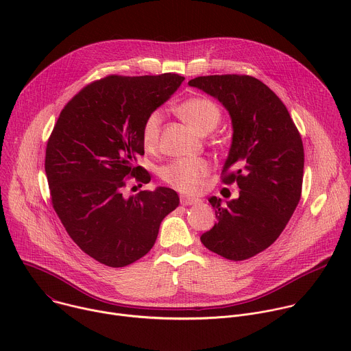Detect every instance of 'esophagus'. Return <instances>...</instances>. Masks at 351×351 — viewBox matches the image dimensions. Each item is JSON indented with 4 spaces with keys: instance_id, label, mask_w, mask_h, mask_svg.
Returning <instances> with one entry per match:
<instances>
[{
    "instance_id": "34e87169",
    "label": "esophagus",
    "mask_w": 351,
    "mask_h": 351,
    "mask_svg": "<svg viewBox=\"0 0 351 351\" xmlns=\"http://www.w3.org/2000/svg\"><path fill=\"white\" fill-rule=\"evenodd\" d=\"M197 203H199L198 198L189 197V195H180V204L182 206H194Z\"/></svg>"
}]
</instances>
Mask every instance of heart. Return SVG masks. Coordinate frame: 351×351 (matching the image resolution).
I'll list each match as a JSON object with an SVG mask.
<instances>
[{
    "instance_id": "obj_1",
    "label": "heart",
    "mask_w": 351,
    "mask_h": 351,
    "mask_svg": "<svg viewBox=\"0 0 351 351\" xmlns=\"http://www.w3.org/2000/svg\"><path fill=\"white\" fill-rule=\"evenodd\" d=\"M178 115L198 133L206 134L217 128L221 121V110L207 97H190L176 106ZM162 114L153 111L141 128V140L145 148L153 149L158 144ZM211 171L206 158H178L161 168V179L175 190L184 194H197L204 187V180Z\"/></svg>"
}]
</instances>
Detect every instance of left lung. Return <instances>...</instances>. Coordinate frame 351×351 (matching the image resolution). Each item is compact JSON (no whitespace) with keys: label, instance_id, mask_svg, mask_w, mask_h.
Segmentation results:
<instances>
[{"label":"left lung","instance_id":"left-lung-1","mask_svg":"<svg viewBox=\"0 0 351 351\" xmlns=\"http://www.w3.org/2000/svg\"><path fill=\"white\" fill-rule=\"evenodd\" d=\"M189 84L217 98L230 115L233 134L222 182L240 189L226 204L215 195L208 199L217 222L199 239L223 258H252L279 237L300 202L302 136L280 98L253 76H198Z\"/></svg>","mask_w":351,"mask_h":351}]
</instances>
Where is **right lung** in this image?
Segmentation results:
<instances>
[{
    "label": "right lung",
    "mask_w": 351,
    "mask_h": 351,
    "mask_svg": "<svg viewBox=\"0 0 351 351\" xmlns=\"http://www.w3.org/2000/svg\"><path fill=\"white\" fill-rule=\"evenodd\" d=\"M183 76L111 75L83 87L61 111L45 149L53 207L71 239L104 265L126 267L153 248L162 219L179 206L168 187L125 197L126 178L152 180L141 128Z\"/></svg>",
    "instance_id": "obj_1"
}]
</instances>
